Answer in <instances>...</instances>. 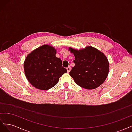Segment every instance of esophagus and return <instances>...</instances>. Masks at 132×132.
<instances>
[{"label": "esophagus", "mask_w": 132, "mask_h": 132, "mask_svg": "<svg viewBox=\"0 0 132 132\" xmlns=\"http://www.w3.org/2000/svg\"><path fill=\"white\" fill-rule=\"evenodd\" d=\"M67 71H68V73H69V71H70V70H71V67H70V66H69V67H68L67 68Z\"/></svg>", "instance_id": "obj_1"}]
</instances>
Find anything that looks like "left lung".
Segmentation results:
<instances>
[{
	"label": "left lung",
	"mask_w": 132,
	"mask_h": 132,
	"mask_svg": "<svg viewBox=\"0 0 132 132\" xmlns=\"http://www.w3.org/2000/svg\"><path fill=\"white\" fill-rule=\"evenodd\" d=\"M75 66L69 74L77 85L86 89H94L105 81L109 71V63L106 57L93 47L81 50H73Z\"/></svg>",
	"instance_id": "left-lung-1"
}]
</instances>
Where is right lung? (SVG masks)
I'll return each instance as SVG.
<instances>
[{"label": "right lung", "mask_w": 132, "mask_h": 132, "mask_svg": "<svg viewBox=\"0 0 132 132\" xmlns=\"http://www.w3.org/2000/svg\"><path fill=\"white\" fill-rule=\"evenodd\" d=\"M53 47L43 45L33 51L24 62L26 77L31 85L42 90L54 86L67 70L62 65V60L55 57Z\"/></svg>", "instance_id": "1"}]
</instances>
